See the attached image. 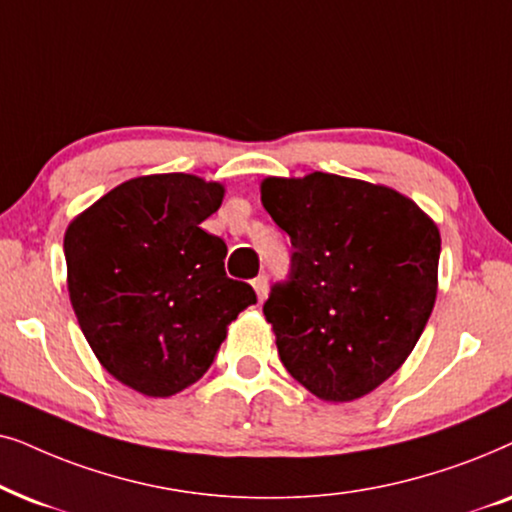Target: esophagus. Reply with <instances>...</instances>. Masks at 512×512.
<instances>
[{
    "instance_id": "34e87169",
    "label": "esophagus",
    "mask_w": 512,
    "mask_h": 512,
    "mask_svg": "<svg viewBox=\"0 0 512 512\" xmlns=\"http://www.w3.org/2000/svg\"><path fill=\"white\" fill-rule=\"evenodd\" d=\"M252 288H255V292H257V299L264 302V299H267V292H269V278L264 274L257 276L255 281H252Z\"/></svg>"
}]
</instances>
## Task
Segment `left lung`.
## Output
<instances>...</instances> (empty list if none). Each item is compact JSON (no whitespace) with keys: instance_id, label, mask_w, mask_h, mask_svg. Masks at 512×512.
I'll list each match as a JSON object with an SVG mask.
<instances>
[{"instance_id":"8db88e82","label":"left lung","mask_w":512,"mask_h":512,"mask_svg":"<svg viewBox=\"0 0 512 512\" xmlns=\"http://www.w3.org/2000/svg\"><path fill=\"white\" fill-rule=\"evenodd\" d=\"M262 203L295 248L264 302L281 363L327 403L363 398L431 318L438 227L395 189L330 173L267 177Z\"/></svg>"}]
</instances>
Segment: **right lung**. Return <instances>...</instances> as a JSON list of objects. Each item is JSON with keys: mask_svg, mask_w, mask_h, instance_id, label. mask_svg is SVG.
I'll return each mask as SVG.
<instances>
[{"mask_svg": "<svg viewBox=\"0 0 512 512\" xmlns=\"http://www.w3.org/2000/svg\"><path fill=\"white\" fill-rule=\"evenodd\" d=\"M224 187L187 173L133 177L65 231L67 290L100 365L152 398L199 381L255 290L224 271L227 245L199 224Z\"/></svg>", "mask_w": 512, "mask_h": 512, "instance_id": "add662e5", "label": "right lung"}]
</instances>
